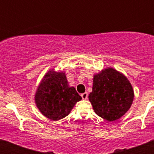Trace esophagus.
I'll return each mask as SVG.
<instances>
[{"label":"esophagus","mask_w":154,"mask_h":154,"mask_svg":"<svg viewBox=\"0 0 154 154\" xmlns=\"http://www.w3.org/2000/svg\"><path fill=\"white\" fill-rule=\"evenodd\" d=\"M82 98V99H86L87 98H88V92H84V93H82L81 95Z\"/></svg>","instance_id":"esophagus-1"}]
</instances>
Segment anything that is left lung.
Masks as SVG:
<instances>
[{
    "label": "left lung",
    "mask_w": 154,
    "mask_h": 154,
    "mask_svg": "<svg viewBox=\"0 0 154 154\" xmlns=\"http://www.w3.org/2000/svg\"><path fill=\"white\" fill-rule=\"evenodd\" d=\"M134 97L133 87L126 76L108 68L93 77L89 99L94 111L103 119L112 122L130 109Z\"/></svg>",
    "instance_id": "8db88e82"
}]
</instances>
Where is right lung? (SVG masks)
<instances>
[{"instance_id": "obj_1", "label": "right lung", "mask_w": 154, "mask_h": 154, "mask_svg": "<svg viewBox=\"0 0 154 154\" xmlns=\"http://www.w3.org/2000/svg\"><path fill=\"white\" fill-rule=\"evenodd\" d=\"M82 97L74 87H70L65 73L51 69L41 81L35 100L42 115L53 121L67 116Z\"/></svg>"}]
</instances>
